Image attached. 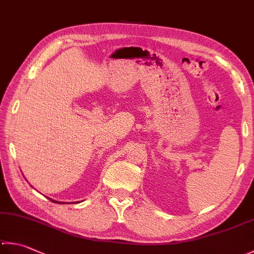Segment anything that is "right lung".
<instances>
[{
	"mask_svg": "<svg viewBox=\"0 0 254 254\" xmlns=\"http://www.w3.org/2000/svg\"><path fill=\"white\" fill-rule=\"evenodd\" d=\"M50 200H52L53 202H57V201H55V200H53V199H50ZM57 203H64V202H57Z\"/></svg>",
	"mask_w": 254,
	"mask_h": 254,
	"instance_id": "1",
	"label": "right lung"
}]
</instances>
